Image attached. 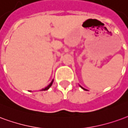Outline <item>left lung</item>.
<instances>
[{
    "label": "left lung",
    "instance_id": "8db88e82",
    "mask_svg": "<svg viewBox=\"0 0 128 128\" xmlns=\"http://www.w3.org/2000/svg\"><path fill=\"white\" fill-rule=\"evenodd\" d=\"M80 87H81V88H83L84 90H85V88H82V86H80Z\"/></svg>",
    "mask_w": 128,
    "mask_h": 128
}]
</instances>
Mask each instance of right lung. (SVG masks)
Here are the masks:
<instances>
[{
  "instance_id": "add662e5",
  "label": "right lung",
  "mask_w": 128,
  "mask_h": 128,
  "mask_svg": "<svg viewBox=\"0 0 128 128\" xmlns=\"http://www.w3.org/2000/svg\"><path fill=\"white\" fill-rule=\"evenodd\" d=\"M52 83H53V80H52V82H50V84H49V85L48 86H46V88H42V91H46V90H48V88H50V86H52Z\"/></svg>"
}]
</instances>
